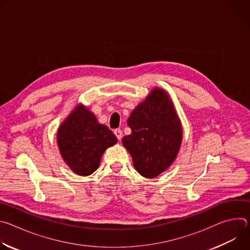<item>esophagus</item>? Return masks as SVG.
Returning <instances> with one entry per match:
<instances>
[{"instance_id": "obj_1", "label": "esophagus", "mask_w": 250, "mask_h": 250, "mask_svg": "<svg viewBox=\"0 0 250 250\" xmlns=\"http://www.w3.org/2000/svg\"><path fill=\"white\" fill-rule=\"evenodd\" d=\"M114 133H115V135L117 136V138H118L119 140L122 139V137H123V131H122L121 129H115V130H114Z\"/></svg>"}]
</instances>
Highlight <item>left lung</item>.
Returning a JSON list of instances; mask_svg holds the SVG:
<instances>
[{
  "label": "left lung",
  "instance_id": "left-lung-1",
  "mask_svg": "<svg viewBox=\"0 0 250 250\" xmlns=\"http://www.w3.org/2000/svg\"><path fill=\"white\" fill-rule=\"evenodd\" d=\"M127 125L131 133L122 141L141 176L150 179L173 164L180 150L183 129L167 91L154 87L131 112Z\"/></svg>",
  "mask_w": 250,
  "mask_h": 250
}]
</instances>
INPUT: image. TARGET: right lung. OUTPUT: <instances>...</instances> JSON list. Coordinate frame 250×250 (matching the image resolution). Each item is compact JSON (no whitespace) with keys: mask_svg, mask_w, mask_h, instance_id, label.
<instances>
[{"mask_svg":"<svg viewBox=\"0 0 250 250\" xmlns=\"http://www.w3.org/2000/svg\"><path fill=\"white\" fill-rule=\"evenodd\" d=\"M56 137L62 159L80 176L95 172L105 149L118 142L112 130L100 124L83 104H77L62 122Z\"/></svg>","mask_w":250,"mask_h":250,"instance_id":"add662e5","label":"right lung"}]
</instances>
